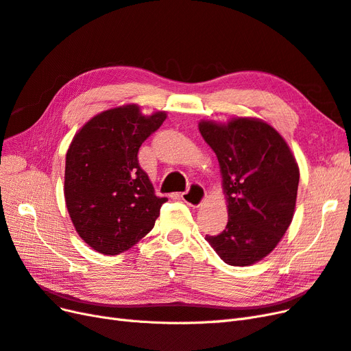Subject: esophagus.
<instances>
[{"label": "esophagus", "mask_w": 351, "mask_h": 351, "mask_svg": "<svg viewBox=\"0 0 351 351\" xmlns=\"http://www.w3.org/2000/svg\"><path fill=\"white\" fill-rule=\"evenodd\" d=\"M180 197H182V200L184 202V204H187L189 206L199 208L206 200V192L200 184L193 183L192 186L189 187L187 192L180 195Z\"/></svg>", "instance_id": "34e87169"}]
</instances>
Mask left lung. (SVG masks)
<instances>
[{"instance_id": "8db88e82", "label": "left lung", "mask_w": 351, "mask_h": 351, "mask_svg": "<svg viewBox=\"0 0 351 351\" xmlns=\"http://www.w3.org/2000/svg\"><path fill=\"white\" fill-rule=\"evenodd\" d=\"M199 132L218 158L228 210L226 230L205 239L226 263L249 267L268 256L291 224L299 165L263 120H200Z\"/></svg>"}]
</instances>
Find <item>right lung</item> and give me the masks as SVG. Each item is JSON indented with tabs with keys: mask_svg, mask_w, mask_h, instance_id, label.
Returning a JSON list of instances; mask_svg holds the SVG:
<instances>
[{
	"mask_svg": "<svg viewBox=\"0 0 351 351\" xmlns=\"http://www.w3.org/2000/svg\"><path fill=\"white\" fill-rule=\"evenodd\" d=\"M167 119L136 104L102 111L74 134L66 155L64 197L83 241L119 254L149 232L167 197H158L137 159L142 143Z\"/></svg>",
	"mask_w": 351,
	"mask_h": 351,
	"instance_id": "add662e5",
	"label": "right lung"
}]
</instances>
